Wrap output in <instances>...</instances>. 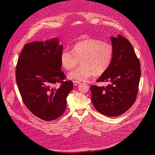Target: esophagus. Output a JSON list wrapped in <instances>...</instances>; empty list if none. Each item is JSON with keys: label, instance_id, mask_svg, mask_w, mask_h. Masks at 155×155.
<instances>
[{"label": "esophagus", "instance_id": "esophagus-1", "mask_svg": "<svg viewBox=\"0 0 155 155\" xmlns=\"http://www.w3.org/2000/svg\"><path fill=\"white\" fill-rule=\"evenodd\" d=\"M73 85L74 86H77L80 84V82H77V81H73Z\"/></svg>", "mask_w": 155, "mask_h": 155}]
</instances>
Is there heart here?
Masks as SVG:
<instances>
[{"mask_svg":"<svg viewBox=\"0 0 155 155\" xmlns=\"http://www.w3.org/2000/svg\"><path fill=\"white\" fill-rule=\"evenodd\" d=\"M112 58L113 48L109 43L89 38L76 43L71 51L63 50L60 54V62L64 69L71 70L80 60V66L69 73L68 78L85 81L93 75H101L106 71Z\"/></svg>","mask_w":155,"mask_h":155,"instance_id":"heart-1","label":"heart"}]
</instances>
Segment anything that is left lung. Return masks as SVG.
Wrapping results in <instances>:
<instances>
[{"mask_svg":"<svg viewBox=\"0 0 155 155\" xmlns=\"http://www.w3.org/2000/svg\"><path fill=\"white\" fill-rule=\"evenodd\" d=\"M113 58L109 68L97 80L108 82L106 87L92 85V102L95 109L108 117H116L126 112L136 101L141 67L134 48L122 36H110Z\"/></svg>","mask_w":155,"mask_h":155,"instance_id":"left-lung-1","label":"left lung"}]
</instances>
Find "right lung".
<instances>
[{
  "label": "right lung",
  "instance_id": "1",
  "mask_svg": "<svg viewBox=\"0 0 155 155\" xmlns=\"http://www.w3.org/2000/svg\"><path fill=\"white\" fill-rule=\"evenodd\" d=\"M63 48L58 38L26 44L16 66V83L24 104L35 116L46 121L63 114L73 89V82H64L66 77L61 71ZM57 83L61 85L54 87Z\"/></svg>",
  "mask_w": 155,
  "mask_h": 155
}]
</instances>
